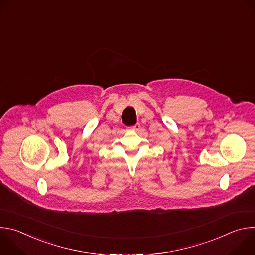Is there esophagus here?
Listing matches in <instances>:
<instances>
[{
    "label": "esophagus",
    "mask_w": 255,
    "mask_h": 255,
    "mask_svg": "<svg viewBox=\"0 0 255 255\" xmlns=\"http://www.w3.org/2000/svg\"><path fill=\"white\" fill-rule=\"evenodd\" d=\"M129 130H134V131H138L140 129V124L139 123H136L135 125L131 126V127H128Z\"/></svg>",
    "instance_id": "34e87169"
}]
</instances>
